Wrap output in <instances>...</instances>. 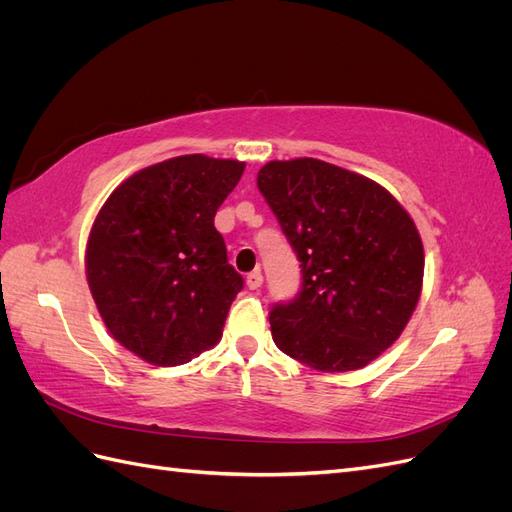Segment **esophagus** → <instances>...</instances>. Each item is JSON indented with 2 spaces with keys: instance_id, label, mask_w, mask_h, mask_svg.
<instances>
[{
  "instance_id": "34e87169",
  "label": "esophagus",
  "mask_w": 512,
  "mask_h": 512,
  "mask_svg": "<svg viewBox=\"0 0 512 512\" xmlns=\"http://www.w3.org/2000/svg\"><path fill=\"white\" fill-rule=\"evenodd\" d=\"M245 282H247V288H250V290H258L262 286V273L260 271H252L250 275L245 277Z\"/></svg>"
}]
</instances>
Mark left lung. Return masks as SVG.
I'll return each instance as SVG.
<instances>
[{
  "label": "left lung",
  "mask_w": 512,
  "mask_h": 512,
  "mask_svg": "<svg viewBox=\"0 0 512 512\" xmlns=\"http://www.w3.org/2000/svg\"><path fill=\"white\" fill-rule=\"evenodd\" d=\"M258 190L303 273L299 297L269 314L277 348L327 374L378 359L423 290L425 252L410 213L380 183L314 158L265 164Z\"/></svg>",
  "instance_id": "obj_1"
}]
</instances>
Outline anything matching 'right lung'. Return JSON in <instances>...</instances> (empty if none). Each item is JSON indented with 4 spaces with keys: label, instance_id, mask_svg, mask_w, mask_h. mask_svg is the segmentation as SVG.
<instances>
[{
    "label": "right lung",
    "instance_id": "add662e5",
    "mask_svg": "<svg viewBox=\"0 0 512 512\" xmlns=\"http://www.w3.org/2000/svg\"><path fill=\"white\" fill-rule=\"evenodd\" d=\"M243 170L203 153L158 162L119 183L91 224V297L113 339L151 365H183L222 339L243 277L213 218Z\"/></svg>",
    "mask_w": 512,
    "mask_h": 512
}]
</instances>
